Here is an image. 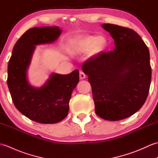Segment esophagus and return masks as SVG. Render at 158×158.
Returning a JSON list of instances; mask_svg holds the SVG:
<instances>
[{
  "mask_svg": "<svg viewBox=\"0 0 158 158\" xmlns=\"http://www.w3.org/2000/svg\"><path fill=\"white\" fill-rule=\"evenodd\" d=\"M85 77L86 76L85 75V73L81 70V71L79 72V78H80V79H84L85 78Z\"/></svg>",
  "mask_w": 158,
  "mask_h": 158,
  "instance_id": "1",
  "label": "esophagus"
}]
</instances>
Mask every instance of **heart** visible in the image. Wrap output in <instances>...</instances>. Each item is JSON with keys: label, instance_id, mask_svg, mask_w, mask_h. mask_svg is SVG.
I'll return each mask as SVG.
<instances>
[{"label": "heart", "instance_id": "b5f03b06", "mask_svg": "<svg viewBox=\"0 0 158 158\" xmlns=\"http://www.w3.org/2000/svg\"><path fill=\"white\" fill-rule=\"evenodd\" d=\"M70 46L75 54L88 52L89 57H94L105 51L108 47V40L103 35H81L73 39Z\"/></svg>", "mask_w": 158, "mask_h": 158}]
</instances>
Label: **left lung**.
I'll list each match as a JSON object with an SVG mask.
<instances>
[{
    "instance_id": "1",
    "label": "left lung",
    "mask_w": 158,
    "mask_h": 158,
    "mask_svg": "<svg viewBox=\"0 0 158 158\" xmlns=\"http://www.w3.org/2000/svg\"><path fill=\"white\" fill-rule=\"evenodd\" d=\"M102 27L114 39L115 48L89 58L82 70L92 86L96 113L118 121L132 115L146 101L152 79L149 51L133 30L110 23Z\"/></svg>"
}]
</instances>
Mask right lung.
<instances>
[{
	"label": "right lung",
	"mask_w": 158,
	"mask_h": 158,
	"mask_svg": "<svg viewBox=\"0 0 158 158\" xmlns=\"http://www.w3.org/2000/svg\"><path fill=\"white\" fill-rule=\"evenodd\" d=\"M62 31L58 26L29 29L16 42L9 62L7 85L13 104L23 115L38 123H56L64 119L73 90L79 81L78 70L68 75L52 73L40 88L28 81L36 46L54 43Z\"/></svg>",
	"instance_id": "right-lung-1"
}]
</instances>
